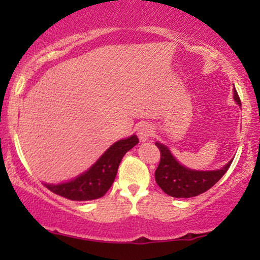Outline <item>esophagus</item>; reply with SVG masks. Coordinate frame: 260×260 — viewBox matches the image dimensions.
<instances>
[{
    "mask_svg": "<svg viewBox=\"0 0 260 260\" xmlns=\"http://www.w3.org/2000/svg\"><path fill=\"white\" fill-rule=\"evenodd\" d=\"M152 134H154V129H152L150 124L148 123L140 124V126H138L137 129V136L140 138V141L142 142L148 141L149 138L152 136Z\"/></svg>",
    "mask_w": 260,
    "mask_h": 260,
    "instance_id": "obj_1",
    "label": "esophagus"
}]
</instances>
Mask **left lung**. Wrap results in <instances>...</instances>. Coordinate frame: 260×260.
I'll use <instances>...</instances> for the list:
<instances>
[{"label":"left lung","instance_id":"1","mask_svg":"<svg viewBox=\"0 0 260 260\" xmlns=\"http://www.w3.org/2000/svg\"><path fill=\"white\" fill-rule=\"evenodd\" d=\"M233 99L241 106L239 95L234 87ZM155 144L161 151V161L155 172V180L159 188L173 198H193L207 191L225 175L233 161L231 159L220 169H190L181 165L166 144L158 141H156Z\"/></svg>","mask_w":260,"mask_h":260}]
</instances>
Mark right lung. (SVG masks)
Listing matches in <instances>:
<instances>
[{"mask_svg": "<svg viewBox=\"0 0 260 260\" xmlns=\"http://www.w3.org/2000/svg\"><path fill=\"white\" fill-rule=\"evenodd\" d=\"M137 143L136 135L122 138L110 145L90 168L74 179L44 184L53 193L73 201H90L102 198L112 186L123 156Z\"/></svg>", "mask_w": 260, "mask_h": 260, "instance_id": "add662e5", "label": "right lung"}]
</instances>
